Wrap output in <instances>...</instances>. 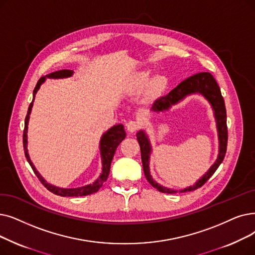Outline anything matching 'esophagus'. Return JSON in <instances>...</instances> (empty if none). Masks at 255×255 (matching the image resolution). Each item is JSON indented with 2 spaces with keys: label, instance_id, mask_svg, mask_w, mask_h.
<instances>
[{
  "label": "esophagus",
  "instance_id": "obj_1",
  "mask_svg": "<svg viewBox=\"0 0 255 255\" xmlns=\"http://www.w3.org/2000/svg\"><path fill=\"white\" fill-rule=\"evenodd\" d=\"M126 126H127V130L129 132H135L139 128V122H137V121H129Z\"/></svg>",
  "mask_w": 255,
  "mask_h": 255
}]
</instances>
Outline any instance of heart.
Segmentation results:
<instances>
[{
    "instance_id": "1",
    "label": "heart",
    "mask_w": 255,
    "mask_h": 255,
    "mask_svg": "<svg viewBox=\"0 0 255 255\" xmlns=\"http://www.w3.org/2000/svg\"><path fill=\"white\" fill-rule=\"evenodd\" d=\"M149 79V74L148 73H140L137 75V83L138 84H145L148 82ZM167 85V78L162 75H158L155 76L154 78L152 79L151 83H150V92L152 94H157L159 92H161L163 88Z\"/></svg>"
}]
</instances>
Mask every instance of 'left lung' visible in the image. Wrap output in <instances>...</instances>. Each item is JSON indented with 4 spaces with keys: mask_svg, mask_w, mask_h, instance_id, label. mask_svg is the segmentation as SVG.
<instances>
[{
    "mask_svg": "<svg viewBox=\"0 0 255 255\" xmlns=\"http://www.w3.org/2000/svg\"><path fill=\"white\" fill-rule=\"evenodd\" d=\"M193 94H200L202 95L206 100L212 105L215 114V119L217 122V129H218V136H219V154L216 162L210 167V169L199 179L194 185L189 187H185L183 190H180L179 193H186L195 191L199 187H201L209 178L213 176V174L217 171L221 162L223 161L226 149H227V139H228V132H227V123H226V108L224 99L221 95L220 87L210 73H199L193 75L190 78L185 79L180 84L177 85L173 91H171L167 96H163L158 98L156 101L154 102L151 110L154 113H160L164 110L170 109L173 105L177 104L178 102L182 101L183 99ZM136 138L140 147V154H141V162H142V169L143 173L149 183L155 187L157 191L161 193L167 194H176L178 191L168 189L155 181L150 174L149 170V162H150V155H151V143L143 130L138 131L136 133Z\"/></svg>",
    "mask_w": 255,
    "mask_h": 255,
    "instance_id": "8db88e82",
    "label": "left lung"
}]
</instances>
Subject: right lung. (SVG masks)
Returning <instances> with one entry per match:
<instances>
[{"label":"right lung","mask_w":255,"mask_h":255,"mask_svg":"<svg viewBox=\"0 0 255 255\" xmlns=\"http://www.w3.org/2000/svg\"><path fill=\"white\" fill-rule=\"evenodd\" d=\"M74 74V71L71 70H61V71H57L51 73L45 77H41V78L38 80L34 91H33V100L29 105L28 108V113L25 119V129H24V134H23V145H24V151H25V156L29 162V164L31 165V168L33 170V172L35 173V175L37 176V178L39 179V181L45 185V187H47V190H49L51 193L58 195L61 197H78V196H87L91 195L94 193H97L100 187L103 185V183L107 180L108 175L110 172V164H112L114 155L116 153V150L118 148V146L121 143V141L123 140L126 137V132L124 129V126L122 124L116 125L114 127L110 128L109 130H107L105 133L102 135L101 140H100V152H101V159H102V173L101 175L98 177V179L93 182L92 184H87L81 187H75V189H62V187H57L54 186L50 183H48L45 179L42 178L41 175L37 172V170L35 169L34 165H33L29 154H28V140H27V132H28V122H29V118H30V114L32 110V106H33V102H34V98L35 95L37 93V91L39 90L40 85L45 82L46 78H53V79H59V78H68V77H71Z\"/></svg>","instance_id":"right-lung-1"}]
</instances>
